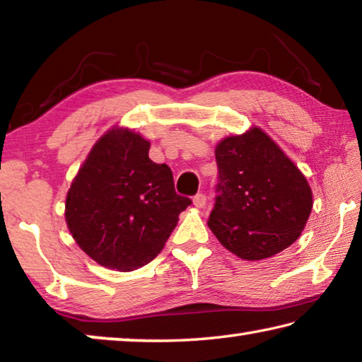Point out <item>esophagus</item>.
<instances>
[{
    "label": "esophagus",
    "instance_id": "1",
    "mask_svg": "<svg viewBox=\"0 0 362 362\" xmlns=\"http://www.w3.org/2000/svg\"><path fill=\"white\" fill-rule=\"evenodd\" d=\"M206 201H207V198H206V194L204 193H198V194H194V198H193V204L196 206V207H204L206 206Z\"/></svg>",
    "mask_w": 362,
    "mask_h": 362
}]
</instances>
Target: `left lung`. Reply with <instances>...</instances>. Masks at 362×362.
I'll return each mask as SVG.
<instances>
[{
	"label": "left lung",
	"instance_id": "left-lung-1",
	"mask_svg": "<svg viewBox=\"0 0 362 362\" xmlns=\"http://www.w3.org/2000/svg\"><path fill=\"white\" fill-rule=\"evenodd\" d=\"M216 203L207 220L238 257L262 260L303 231L313 207L311 188L283 150L259 127L217 145Z\"/></svg>",
	"mask_w": 362,
	"mask_h": 362
}]
</instances>
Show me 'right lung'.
Here are the masks:
<instances>
[{"label":"right lung","mask_w":362,"mask_h":362,"mask_svg":"<svg viewBox=\"0 0 362 362\" xmlns=\"http://www.w3.org/2000/svg\"><path fill=\"white\" fill-rule=\"evenodd\" d=\"M150 142L129 129L99 139L66 194L69 230L97 263L132 272L161 252L192 204L175 193L173 170L148 158Z\"/></svg>","instance_id":"add662e5"}]
</instances>
